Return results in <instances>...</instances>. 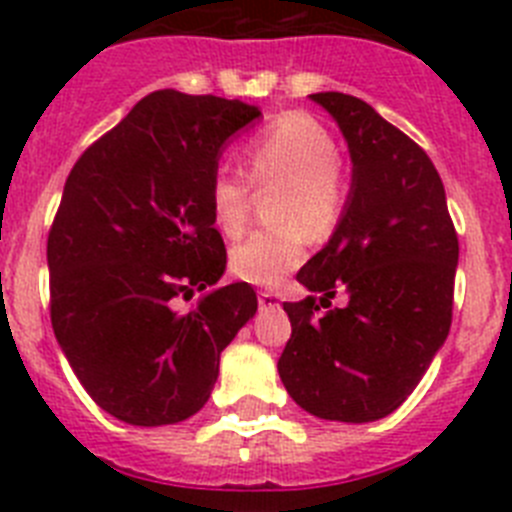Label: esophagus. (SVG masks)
I'll list each match as a JSON object with an SVG mask.
<instances>
[{"mask_svg":"<svg viewBox=\"0 0 512 512\" xmlns=\"http://www.w3.org/2000/svg\"><path fill=\"white\" fill-rule=\"evenodd\" d=\"M259 305H261V310H266V307H279V300L274 292L264 289V292H259Z\"/></svg>","mask_w":512,"mask_h":512,"instance_id":"34e87169","label":"esophagus"}]
</instances>
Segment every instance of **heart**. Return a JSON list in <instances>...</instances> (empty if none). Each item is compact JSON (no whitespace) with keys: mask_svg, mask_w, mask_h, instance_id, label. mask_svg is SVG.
<instances>
[{"mask_svg":"<svg viewBox=\"0 0 512 512\" xmlns=\"http://www.w3.org/2000/svg\"><path fill=\"white\" fill-rule=\"evenodd\" d=\"M251 184H279L274 217L279 225L251 233L230 251V271L259 287H274L305 261L310 233L323 238L336 228L348 187L338 164L336 138L307 115L277 117L246 146ZM251 184L230 169L210 179L212 223L228 238L241 235L251 212Z\"/></svg>","mask_w":512,"mask_h":512,"instance_id":"1","label":"heart"}]
</instances>
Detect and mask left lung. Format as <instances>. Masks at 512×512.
I'll use <instances>...</instances> for the list:
<instances>
[{
	"label": "left lung",
	"instance_id": "left-lung-1",
	"mask_svg": "<svg viewBox=\"0 0 512 512\" xmlns=\"http://www.w3.org/2000/svg\"><path fill=\"white\" fill-rule=\"evenodd\" d=\"M310 99L338 122L354 169L330 241L297 271L323 297L284 302L292 336L277 369L315 418L372 423L408 400L449 336L459 238L441 176L415 140L359 97ZM336 291L343 308L329 306Z\"/></svg>",
	"mask_w": 512,
	"mask_h": 512
}]
</instances>
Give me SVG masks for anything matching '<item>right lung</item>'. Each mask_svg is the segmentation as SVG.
Listing matches in <instances>:
<instances>
[{"label":"right lung","instance_id":"1","mask_svg":"<svg viewBox=\"0 0 512 512\" xmlns=\"http://www.w3.org/2000/svg\"><path fill=\"white\" fill-rule=\"evenodd\" d=\"M256 104L161 89L81 153L48 233L51 323L99 408L171 425L202 408L220 354L256 315L251 284L215 287L225 243L210 179ZM202 291L184 316L176 296Z\"/></svg>","mask_w":512,"mask_h":512}]
</instances>
